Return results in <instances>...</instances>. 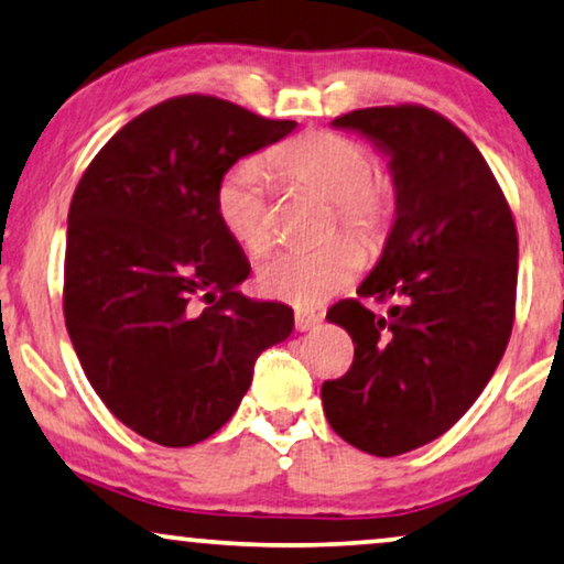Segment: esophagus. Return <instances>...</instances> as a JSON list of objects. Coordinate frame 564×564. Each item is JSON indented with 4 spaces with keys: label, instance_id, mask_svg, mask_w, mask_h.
I'll use <instances>...</instances> for the list:
<instances>
[{
    "label": "esophagus",
    "instance_id": "esophagus-1",
    "mask_svg": "<svg viewBox=\"0 0 564 564\" xmlns=\"http://www.w3.org/2000/svg\"><path fill=\"white\" fill-rule=\"evenodd\" d=\"M321 323V315L315 311H307V307H303V311L295 313V328L297 330H311Z\"/></svg>",
    "mask_w": 564,
    "mask_h": 564
}]
</instances>
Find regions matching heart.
<instances>
[{
  "label": "heart",
  "instance_id": "1",
  "mask_svg": "<svg viewBox=\"0 0 564 564\" xmlns=\"http://www.w3.org/2000/svg\"><path fill=\"white\" fill-rule=\"evenodd\" d=\"M269 174L330 199L334 223L361 246L375 249L388 234L392 192L372 180L375 156L367 145L334 130H313L274 145L264 156L243 159L215 187V218L238 249L259 253L269 243ZM361 267L359 246L344 236L311 249H280L261 261L257 284L267 297L315 305L354 280Z\"/></svg>",
  "mask_w": 564,
  "mask_h": 564
}]
</instances>
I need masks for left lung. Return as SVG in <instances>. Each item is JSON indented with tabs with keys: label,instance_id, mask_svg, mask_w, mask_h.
<instances>
[{
	"label": "left lung",
	"instance_id": "obj_1",
	"mask_svg": "<svg viewBox=\"0 0 564 564\" xmlns=\"http://www.w3.org/2000/svg\"><path fill=\"white\" fill-rule=\"evenodd\" d=\"M357 130L390 159L395 223L359 297L326 318L349 330L354 361L323 382V411L344 442L395 457L449 431L496 372L513 328L519 236L477 145L429 107H367Z\"/></svg>",
	"mask_w": 564,
	"mask_h": 564
}]
</instances>
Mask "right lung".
<instances>
[{
	"label": "right lung",
	"mask_w": 564,
	"mask_h": 564,
	"mask_svg": "<svg viewBox=\"0 0 564 564\" xmlns=\"http://www.w3.org/2000/svg\"><path fill=\"white\" fill-rule=\"evenodd\" d=\"M295 128L218 97H174L122 126L76 184L66 330L102 403L149 442L213 436L241 405L259 354L292 334V307L238 292L251 264L213 199L238 159Z\"/></svg>",
	"instance_id": "obj_1"
}]
</instances>
